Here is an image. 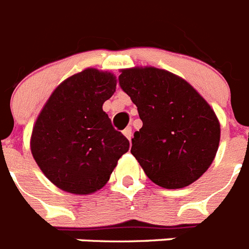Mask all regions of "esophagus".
<instances>
[{
    "label": "esophagus",
    "mask_w": 249,
    "mask_h": 249,
    "mask_svg": "<svg viewBox=\"0 0 249 249\" xmlns=\"http://www.w3.org/2000/svg\"><path fill=\"white\" fill-rule=\"evenodd\" d=\"M123 135L131 141V139H132V128H131V127H127V128L123 129Z\"/></svg>",
    "instance_id": "esophagus-1"
}]
</instances>
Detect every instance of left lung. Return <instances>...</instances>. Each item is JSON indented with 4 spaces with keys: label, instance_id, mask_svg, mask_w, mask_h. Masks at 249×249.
Segmentation results:
<instances>
[{
    "label": "left lung",
    "instance_id": "1",
    "mask_svg": "<svg viewBox=\"0 0 249 249\" xmlns=\"http://www.w3.org/2000/svg\"><path fill=\"white\" fill-rule=\"evenodd\" d=\"M122 90L136 104L142 127L131 153L158 186H190L213 163L220 123L209 103L179 76L155 67L122 70Z\"/></svg>",
    "mask_w": 249,
    "mask_h": 249
}]
</instances>
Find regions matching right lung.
Returning a JSON list of instances; mask_svg holds the SVG:
<instances>
[{"label": "right lung", "mask_w": 249, "mask_h": 249, "mask_svg": "<svg viewBox=\"0 0 249 249\" xmlns=\"http://www.w3.org/2000/svg\"><path fill=\"white\" fill-rule=\"evenodd\" d=\"M116 86L113 73L84 70L55 88L36 118L30 139L33 158L62 191H99L128 151V140L113 128L103 110Z\"/></svg>", "instance_id": "1"}]
</instances>
